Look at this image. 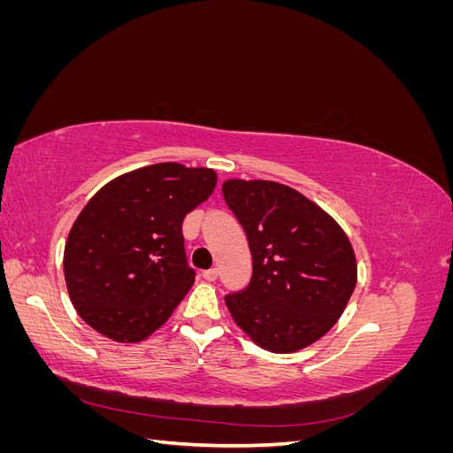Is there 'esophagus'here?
<instances>
[{"instance_id": "esophagus-1", "label": "esophagus", "mask_w": 453, "mask_h": 453, "mask_svg": "<svg viewBox=\"0 0 453 453\" xmlns=\"http://www.w3.org/2000/svg\"><path fill=\"white\" fill-rule=\"evenodd\" d=\"M203 280H208V281H215L217 280V276H219V270L217 268H210V270H203Z\"/></svg>"}]
</instances>
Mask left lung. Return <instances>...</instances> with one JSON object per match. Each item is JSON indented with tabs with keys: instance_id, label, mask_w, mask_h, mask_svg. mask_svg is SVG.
Masks as SVG:
<instances>
[{
	"instance_id": "1",
	"label": "left lung",
	"mask_w": 453,
	"mask_h": 453,
	"mask_svg": "<svg viewBox=\"0 0 453 453\" xmlns=\"http://www.w3.org/2000/svg\"><path fill=\"white\" fill-rule=\"evenodd\" d=\"M223 196L253 257L250 283L225 296L232 318L273 353L313 344L338 321L357 283L344 230L287 185L230 180Z\"/></svg>"
}]
</instances>
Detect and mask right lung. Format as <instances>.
<instances>
[{"mask_svg":"<svg viewBox=\"0 0 453 453\" xmlns=\"http://www.w3.org/2000/svg\"><path fill=\"white\" fill-rule=\"evenodd\" d=\"M210 168L160 162L109 181L73 223L64 251L67 293L94 331L142 342L195 283L183 219L208 200Z\"/></svg>","mask_w":453,"mask_h":453,"instance_id":"right-lung-1","label":"right lung"}]
</instances>
